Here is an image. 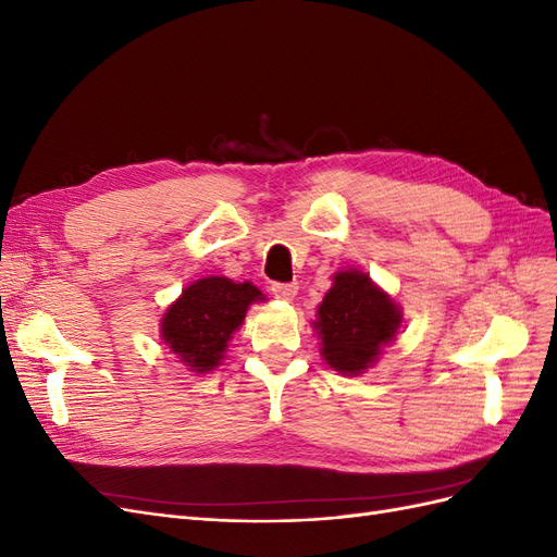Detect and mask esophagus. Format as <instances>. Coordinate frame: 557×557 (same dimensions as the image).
I'll return each instance as SVG.
<instances>
[{
	"label": "esophagus",
	"mask_w": 557,
	"mask_h": 557,
	"mask_svg": "<svg viewBox=\"0 0 557 557\" xmlns=\"http://www.w3.org/2000/svg\"><path fill=\"white\" fill-rule=\"evenodd\" d=\"M297 290H299L297 283H274L272 285V295L281 301H293Z\"/></svg>",
	"instance_id": "34e87169"
}]
</instances>
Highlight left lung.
Instances as JSON below:
<instances>
[{
    "label": "left lung",
    "mask_w": 557,
    "mask_h": 557,
    "mask_svg": "<svg viewBox=\"0 0 557 557\" xmlns=\"http://www.w3.org/2000/svg\"><path fill=\"white\" fill-rule=\"evenodd\" d=\"M401 307L372 276L358 269H342L318 305L313 330L320 356L334 372L360 376L401 330Z\"/></svg>",
    "instance_id": "left-lung-1"
}]
</instances>
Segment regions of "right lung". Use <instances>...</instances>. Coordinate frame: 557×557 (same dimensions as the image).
<instances>
[{"mask_svg": "<svg viewBox=\"0 0 557 557\" xmlns=\"http://www.w3.org/2000/svg\"><path fill=\"white\" fill-rule=\"evenodd\" d=\"M267 301L250 281L227 276L193 281L160 318V339L195 374H209L225 360L232 334L250 305Z\"/></svg>", "mask_w": 557, "mask_h": 557, "instance_id": "add662e5", "label": "right lung"}]
</instances>
